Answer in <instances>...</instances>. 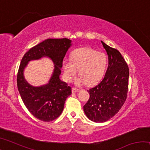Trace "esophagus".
<instances>
[{
  "label": "esophagus",
  "mask_w": 150,
  "mask_h": 150,
  "mask_svg": "<svg viewBox=\"0 0 150 150\" xmlns=\"http://www.w3.org/2000/svg\"><path fill=\"white\" fill-rule=\"evenodd\" d=\"M79 91H80V89H79V88H75V87H73V88H72V92H73V93L79 92Z\"/></svg>",
  "instance_id": "esophagus-1"
}]
</instances>
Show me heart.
<instances>
[{
    "instance_id": "1",
    "label": "heart",
    "mask_w": 150,
    "mask_h": 150,
    "mask_svg": "<svg viewBox=\"0 0 150 150\" xmlns=\"http://www.w3.org/2000/svg\"><path fill=\"white\" fill-rule=\"evenodd\" d=\"M70 60L71 62H63V75L67 82H71L79 69L81 76L75 81L77 85L98 83L105 75L108 63V57L105 53L89 47H79L73 50L70 54Z\"/></svg>"
}]
</instances>
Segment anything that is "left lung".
Segmentation results:
<instances>
[{"label":"left lung","mask_w":150,"mask_h":150,"mask_svg":"<svg viewBox=\"0 0 150 150\" xmlns=\"http://www.w3.org/2000/svg\"><path fill=\"white\" fill-rule=\"evenodd\" d=\"M108 56V67L103 79L88 91L90 98L83 106L87 118L95 122H104L113 117L127 97L129 69L117 50L101 41Z\"/></svg>","instance_id":"obj_1"}]
</instances>
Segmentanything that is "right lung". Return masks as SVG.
<instances>
[{
  "label": "right lung",
  "mask_w": 150,
  "mask_h": 150,
  "mask_svg": "<svg viewBox=\"0 0 150 150\" xmlns=\"http://www.w3.org/2000/svg\"><path fill=\"white\" fill-rule=\"evenodd\" d=\"M72 45L67 38L47 39L32 47L24 54L17 75V86L22 101L32 115L39 120L50 122L59 117L71 88L59 77L63 59ZM48 57L54 69L49 81L38 87L30 85L24 77V69L30 60Z\"/></svg>",
  "instance_id": "obj_1"
}]
</instances>
